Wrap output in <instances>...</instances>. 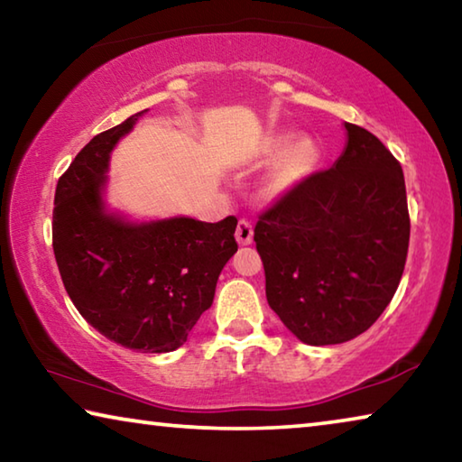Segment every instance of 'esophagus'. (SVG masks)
I'll list each match as a JSON object with an SVG mask.
<instances>
[{
	"mask_svg": "<svg viewBox=\"0 0 462 462\" xmlns=\"http://www.w3.org/2000/svg\"><path fill=\"white\" fill-rule=\"evenodd\" d=\"M253 224H250L248 220H238V226H236V240L238 245H250L253 242Z\"/></svg>",
	"mask_w": 462,
	"mask_h": 462,
	"instance_id": "1",
	"label": "esophagus"
}]
</instances>
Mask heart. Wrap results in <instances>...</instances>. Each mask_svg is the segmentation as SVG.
I'll use <instances>...</instances> for the list:
<instances>
[{
	"instance_id": "heart-1",
	"label": "heart",
	"mask_w": 462,
	"mask_h": 462,
	"mask_svg": "<svg viewBox=\"0 0 462 462\" xmlns=\"http://www.w3.org/2000/svg\"><path fill=\"white\" fill-rule=\"evenodd\" d=\"M259 159H273V167L264 181V191L273 198L285 195L300 185L318 165V148L310 138H297L291 134H271L256 148Z\"/></svg>"
}]
</instances>
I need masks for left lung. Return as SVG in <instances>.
Returning <instances> with one entry per match:
<instances>
[{"label": "left lung", "instance_id": "8db88e82", "mask_svg": "<svg viewBox=\"0 0 462 462\" xmlns=\"http://www.w3.org/2000/svg\"><path fill=\"white\" fill-rule=\"evenodd\" d=\"M346 148L259 214L254 242L271 310L297 338L340 344L377 322L400 285L410 212L400 161L344 124Z\"/></svg>", "mask_w": 462, "mask_h": 462}]
</instances>
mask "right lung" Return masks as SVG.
<instances>
[{"instance_id":"right-lung-1","label":"right lung","mask_w":462,"mask_h":462,"mask_svg":"<svg viewBox=\"0 0 462 462\" xmlns=\"http://www.w3.org/2000/svg\"><path fill=\"white\" fill-rule=\"evenodd\" d=\"M140 116L93 136L59 177L52 250L69 297L99 334L136 353H171L212 306L217 277L238 250V220L134 226L106 214L109 152Z\"/></svg>"}]
</instances>
